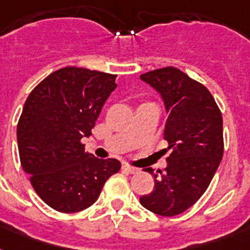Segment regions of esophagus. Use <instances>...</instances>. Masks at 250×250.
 <instances>
[{
  "label": "esophagus",
  "mask_w": 250,
  "mask_h": 250,
  "mask_svg": "<svg viewBox=\"0 0 250 250\" xmlns=\"http://www.w3.org/2000/svg\"><path fill=\"white\" fill-rule=\"evenodd\" d=\"M122 170L125 171V172H128V174H137V172L140 171L137 167H132L129 166V165H123V166H122Z\"/></svg>",
  "instance_id": "1"
}]
</instances>
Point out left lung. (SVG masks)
Here are the masks:
<instances>
[{"instance_id":"1","label":"left lung","mask_w":250,"mask_h":250,"mask_svg":"<svg viewBox=\"0 0 250 250\" xmlns=\"http://www.w3.org/2000/svg\"><path fill=\"white\" fill-rule=\"evenodd\" d=\"M140 78L164 98L168 113L165 150H170L165 170H145L154 176V189L141 196L140 204L154 214L174 217L198 201L221 164L222 113L209 89L179 68H158Z\"/></svg>"}]
</instances>
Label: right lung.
Instances as JSON below:
<instances>
[{
    "mask_svg": "<svg viewBox=\"0 0 250 250\" xmlns=\"http://www.w3.org/2000/svg\"><path fill=\"white\" fill-rule=\"evenodd\" d=\"M117 75L67 66L46 76L25 100L17 127L23 170L42 201L61 213L93 205L106 180L121 170L115 158L84 150Z\"/></svg>",
    "mask_w": 250,
    "mask_h": 250,
    "instance_id": "1",
    "label": "right lung"
}]
</instances>
